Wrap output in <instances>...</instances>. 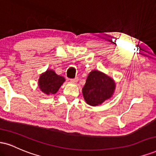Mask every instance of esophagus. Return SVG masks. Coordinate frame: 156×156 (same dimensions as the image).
<instances>
[{
  "label": "esophagus",
  "mask_w": 156,
  "mask_h": 156,
  "mask_svg": "<svg viewBox=\"0 0 156 156\" xmlns=\"http://www.w3.org/2000/svg\"><path fill=\"white\" fill-rule=\"evenodd\" d=\"M78 80V78H73V79H70V81L73 82V83H76Z\"/></svg>",
  "instance_id": "34e87169"
}]
</instances>
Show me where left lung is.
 <instances>
[{"instance_id":"obj_1","label":"left lung","mask_w":156,"mask_h":156,"mask_svg":"<svg viewBox=\"0 0 156 156\" xmlns=\"http://www.w3.org/2000/svg\"><path fill=\"white\" fill-rule=\"evenodd\" d=\"M115 88V82L111 77L98 70H92L87 77L82 92L87 104L97 106L112 98Z\"/></svg>"}]
</instances>
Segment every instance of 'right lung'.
Wrapping results in <instances>:
<instances>
[{
  "label": "right lung",
  "instance_id": "obj_1",
  "mask_svg": "<svg viewBox=\"0 0 156 156\" xmlns=\"http://www.w3.org/2000/svg\"><path fill=\"white\" fill-rule=\"evenodd\" d=\"M64 81V77L58 76L52 69H47L46 72L40 75L38 83L40 90L45 94L50 95L58 92Z\"/></svg>",
  "mask_w": 156,
  "mask_h": 156
}]
</instances>
